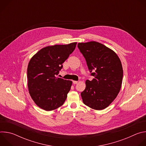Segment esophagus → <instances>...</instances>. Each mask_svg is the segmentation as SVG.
<instances>
[{
    "label": "esophagus",
    "mask_w": 146,
    "mask_h": 146,
    "mask_svg": "<svg viewBox=\"0 0 146 146\" xmlns=\"http://www.w3.org/2000/svg\"><path fill=\"white\" fill-rule=\"evenodd\" d=\"M73 83L74 84H77V83H78V81H73Z\"/></svg>",
    "instance_id": "esophagus-1"
}]
</instances>
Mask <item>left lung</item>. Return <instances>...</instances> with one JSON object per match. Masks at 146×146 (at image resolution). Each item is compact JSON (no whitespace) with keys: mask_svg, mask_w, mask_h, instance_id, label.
Returning a JSON list of instances; mask_svg holds the SVG:
<instances>
[{"mask_svg":"<svg viewBox=\"0 0 146 146\" xmlns=\"http://www.w3.org/2000/svg\"><path fill=\"white\" fill-rule=\"evenodd\" d=\"M77 47L86 59L91 76L86 87L81 93L87 106L97 110L108 107L119 93L123 70L118 55L105 45L96 41L79 43Z\"/></svg>","mask_w":146,"mask_h":146,"instance_id":"1","label":"left lung"}]
</instances>
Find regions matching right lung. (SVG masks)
I'll list each match as a JSON object with an SVG mask.
<instances>
[{
  "mask_svg": "<svg viewBox=\"0 0 146 146\" xmlns=\"http://www.w3.org/2000/svg\"><path fill=\"white\" fill-rule=\"evenodd\" d=\"M76 44L75 42L48 46L31 59L27 69L28 90L31 98L41 109L51 111L64 103L72 81L56 76Z\"/></svg>",
  "mask_w": 146,
  "mask_h": 146,
  "instance_id": "right-lung-1",
  "label": "right lung"
}]
</instances>
